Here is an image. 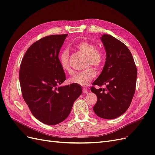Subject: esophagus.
<instances>
[{"mask_svg": "<svg viewBox=\"0 0 155 155\" xmlns=\"http://www.w3.org/2000/svg\"><path fill=\"white\" fill-rule=\"evenodd\" d=\"M82 89H83V93H85V94L88 93V89H87V88H85V87H83Z\"/></svg>", "mask_w": 155, "mask_h": 155, "instance_id": "1", "label": "esophagus"}]
</instances>
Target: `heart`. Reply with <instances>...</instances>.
<instances>
[{
    "mask_svg": "<svg viewBox=\"0 0 155 155\" xmlns=\"http://www.w3.org/2000/svg\"><path fill=\"white\" fill-rule=\"evenodd\" d=\"M78 49L82 53L86 55L85 65L86 67L92 65L96 68L101 66L104 61V54L102 51L92 43L88 41L80 42L77 45ZM59 62L64 71L71 74L72 70L69 63V50L65 49L60 53L59 55ZM96 75V70L92 67H89L85 70L74 74L70 78V83L77 84L81 86H87Z\"/></svg>",
    "mask_w": 155,
    "mask_h": 155,
    "instance_id": "heart-1",
    "label": "heart"
}]
</instances>
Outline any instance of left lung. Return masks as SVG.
I'll return each instance as SVG.
<instances>
[{
	"instance_id": "8db88e82",
	"label": "left lung",
	"mask_w": 155,
	"mask_h": 155,
	"mask_svg": "<svg viewBox=\"0 0 155 155\" xmlns=\"http://www.w3.org/2000/svg\"><path fill=\"white\" fill-rule=\"evenodd\" d=\"M100 39L106 51V61L92 85H106V87L91 88L97 98L93 110L101 118L114 119L122 115L131 104L136 89L137 68L130 50L122 42L107 34Z\"/></svg>"
}]
</instances>
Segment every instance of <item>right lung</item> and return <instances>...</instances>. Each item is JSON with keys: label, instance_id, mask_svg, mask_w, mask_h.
I'll list each match as a JSON object with an SVG mask.
<instances>
[{"label": "right lung", "instance_id": "obj_1", "mask_svg": "<svg viewBox=\"0 0 155 155\" xmlns=\"http://www.w3.org/2000/svg\"><path fill=\"white\" fill-rule=\"evenodd\" d=\"M68 34L46 36L27 50L20 66L22 97L35 118L46 125H57L68 116L81 94L79 85L59 86L66 80L59 53Z\"/></svg>", "mask_w": 155, "mask_h": 155}]
</instances>
